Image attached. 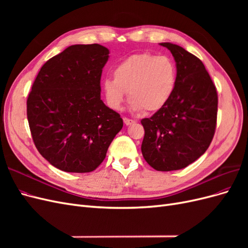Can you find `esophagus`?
I'll use <instances>...</instances> for the list:
<instances>
[{
  "mask_svg": "<svg viewBox=\"0 0 248 248\" xmlns=\"http://www.w3.org/2000/svg\"><path fill=\"white\" fill-rule=\"evenodd\" d=\"M123 121H124V124L125 125H131V124H133V123H136V121H134V120H131V119H128V118H123Z\"/></svg>",
  "mask_w": 248,
  "mask_h": 248,
  "instance_id": "1",
  "label": "esophagus"
}]
</instances>
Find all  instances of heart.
I'll use <instances>...</instances> for the list:
<instances>
[{
  "label": "heart",
  "mask_w": 248,
  "mask_h": 248,
  "mask_svg": "<svg viewBox=\"0 0 248 248\" xmlns=\"http://www.w3.org/2000/svg\"><path fill=\"white\" fill-rule=\"evenodd\" d=\"M114 78L102 80V92L108 106L120 110L127 93L132 111L154 112L167 106L175 92L177 68L167 56L138 54L130 56L116 65Z\"/></svg>",
  "instance_id": "obj_1"
}]
</instances>
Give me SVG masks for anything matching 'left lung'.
<instances>
[{"label": "left lung", "instance_id": "obj_1", "mask_svg": "<svg viewBox=\"0 0 248 248\" xmlns=\"http://www.w3.org/2000/svg\"><path fill=\"white\" fill-rule=\"evenodd\" d=\"M175 59L177 85L167 106L141 120V153L154 170L186 168L206 152L217 119L216 88L199 58L183 47L162 42Z\"/></svg>", "mask_w": 248, "mask_h": 248}]
</instances>
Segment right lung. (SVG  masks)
<instances>
[{
  "instance_id": "1",
  "label": "right lung",
  "mask_w": 248,
  "mask_h": 248,
  "mask_svg": "<svg viewBox=\"0 0 248 248\" xmlns=\"http://www.w3.org/2000/svg\"><path fill=\"white\" fill-rule=\"evenodd\" d=\"M109 50L76 44L49 59L27 100L34 144L51 166L89 172L106 158L123 120L100 98V78Z\"/></svg>"
}]
</instances>
